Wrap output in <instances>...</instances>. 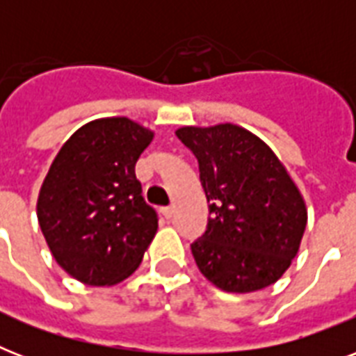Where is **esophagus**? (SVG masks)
<instances>
[{
	"instance_id": "esophagus-1",
	"label": "esophagus",
	"mask_w": 356,
	"mask_h": 356,
	"mask_svg": "<svg viewBox=\"0 0 356 356\" xmlns=\"http://www.w3.org/2000/svg\"><path fill=\"white\" fill-rule=\"evenodd\" d=\"M162 212H164V216H166L168 220H170V218L173 216V207H166V209H164V211H162Z\"/></svg>"
}]
</instances>
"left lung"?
Instances as JSON below:
<instances>
[{
  "label": "left lung",
  "mask_w": 356,
  "mask_h": 356,
  "mask_svg": "<svg viewBox=\"0 0 356 356\" xmlns=\"http://www.w3.org/2000/svg\"><path fill=\"white\" fill-rule=\"evenodd\" d=\"M200 164L209 223L192 243L200 271L223 292L270 286L298 254L307 205L271 147L234 123L175 131Z\"/></svg>",
  "instance_id": "1"
}]
</instances>
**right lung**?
Listing matches in <instances>:
<instances>
[{"label": "right lung", "instance_id": "add662e5", "mask_svg": "<svg viewBox=\"0 0 356 356\" xmlns=\"http://www.w3.org/2000/svg\"><path fill=\"white\" fill-rule=\"evenodd\" d=\"M151 129L125 118L85 123L58 149L40 186L36 216L53 259L90 286H113L144 259L159 222L134 164Z\"/></svg>", "mask_w": 356, "mask_h": 356}]
</instances>
